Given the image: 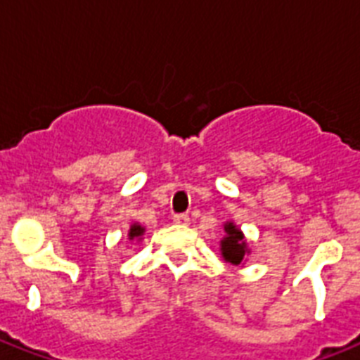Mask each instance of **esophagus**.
I'll list each match as a JSON object with an SVG mask.
<instances>
[{"mask_svg": "<svg viewBox=\"0 0 360 360\" xmlns=\"http://www.w3.org/2000/svg\"><path fill=\"white\" fill-rule=\"evenodd\" d=\"M174 222L175 224H179V226H186L188 222H191V219H188V214H174Z\"/></svg>", "mask_w": 360, "mask_h": 360, "instance_id": "esophagus-1", "label": "esophagus"}]
</instances>
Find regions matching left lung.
Returning a JSON list of instances; mask_svg holds the SVG:
<instances>
[{"instance_id": "obj_1", "label": "left lung", "mask_w": 360, "mask_h": 360, "mask_svg": "<svg viewBox=\"0 0 360 360\" xmlns=\"http://www.w3.org/2000/svg\"><path fill=\"white\" fill-rule=\"evenodd\" d=\"M224 231L226 237L220 240L222 257L231 265H240L246 254H248V245H246L245 236L233 222H226Z\"/></svg>"}]
</instances>
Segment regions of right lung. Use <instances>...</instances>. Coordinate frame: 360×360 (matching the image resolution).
I'll use <instances>...</instances> for the list:
<instances>
[{"label": "right lung", "mask_w": 360, "mask_h": 360, "mask_svg": "<svg viewBox=\"0 0 360 360\" xmlns=\"http://www.w3.org/2000/svg\"><path fill=\"white\" fill-rule=\"evenodd\" d=\"M143 228H141L140 224H132L130 226V230H129V239L130 240H134V239H141V236H143Z\"/></svg>", "instance_id": "1"}]
</instances>
